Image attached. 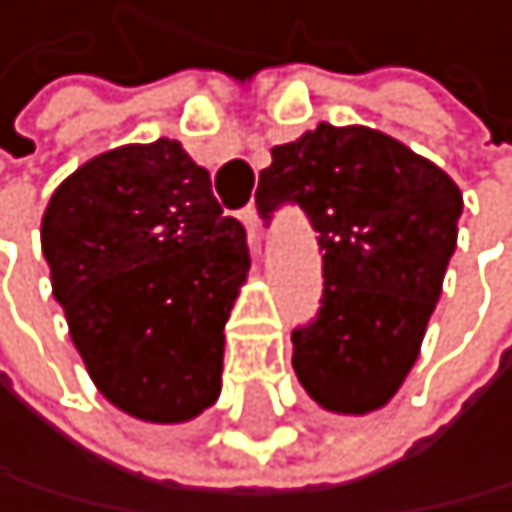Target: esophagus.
Listing matches in <instances>:
<instances>
[{
  "instance_id": "1",
  "label": "esophagus",
  "mask_w": 512,
  "mask_h": 512,
  "mask_svg": "<svg viewBox=\"0 0 512 512\" xmlns=\"http://www.w3.org/2000/svg\"><path fill=\"white\" fill-rule=\"evenodd\" d=\"M240 221L246 224V234H250V246H256V240H259V214H256V208H243L240 211Z\"/></svg>"
}]
</instances>
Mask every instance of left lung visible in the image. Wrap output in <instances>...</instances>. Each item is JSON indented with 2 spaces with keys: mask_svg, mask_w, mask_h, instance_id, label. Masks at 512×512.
<instances>
[{
  "mask_svg": "<svg viewBox=\"0 0 512 512\" xmlns=\"http://www.w3.org/2000/svg\"><path fill=\"white\" fill-rule=\"evenodd\" d=\"M298 205L317 230L323 298L295 327V375L320 407H385L420 356L455 253L462 192L436 163L372 127L317 124L272 147L256 208Z\"/></svg>",
  "mask_w": 512,
  "mask_h": 512,
  "instance_id": "8db88e82",
  "label": "left lung"
}]
</instances>
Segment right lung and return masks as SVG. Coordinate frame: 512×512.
Returning a JSON list of instances; mask_svg holds the SVG:
<instances>
[{
  "label": "right lung",
  "mask_w": 512,
  "mask_h": 512,
  "mask_svg": "<svg viewBox=\"0 0 512 512\" xmlns=\"http://www.w3.org/2000/svg\"><path fill=\"white\" fill-rule=\"evenodd\" d=\"M41 246L73 343L111 404L182 423L217 401L250 250L179 140L82 163L50 195Z\"/></svg>",
  "instance_id": "right-lung-1"
}]
</instances>
